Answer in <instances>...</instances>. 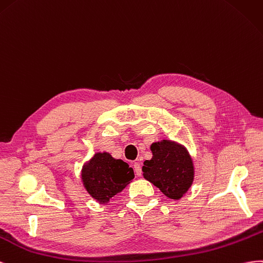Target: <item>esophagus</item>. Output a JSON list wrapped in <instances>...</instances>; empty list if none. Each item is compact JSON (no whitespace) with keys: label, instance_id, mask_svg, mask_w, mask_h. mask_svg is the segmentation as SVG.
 Masks as SVG:
<instances>
[{"label":"esophagus","instance_id":"1","mask_svg":"<svg viewBox=\"0 0 263 263\" xmlns=\"http://www.w3.org/2000/svg\"><path fill=\"white\" fill-rule=\"evenodd\" d=\"M133 168H134V173H136L137 176H141L142 175V168L140 163H134L133 164Z\"/></svg>","mask_w":263,"mask_h":263}]
</instances>
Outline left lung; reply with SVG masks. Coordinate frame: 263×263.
Listing matches in <instances>:
<instances>
[{"label":"left lung","mask_w":263,"mask_h":263,"mask_svg":"<svg viewBox=\"0 0 263 263\" xmlns=\"http://www.w3.org/2000/svg\"><path fill=\"white\" fill-rule=\"evenodd\" d=\"M152 160L143 163V176L172 199L181 198L194 179V166L189 152L174 142L164 140L151 146Z\"/></svg>","instance_id":"1"}]
</instances>
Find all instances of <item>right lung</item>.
<instances>
[{
    "instance_id": "1",
    "label": "right lung",
    "mask_w": 263,
    "mask_h": 263,
    "mask_svg": "<svg viewBox=\"0 0 263 263\" xmlns=\"http://www.w3.org/2000/svg\"><path fill=\"white\" fill-rule=\"evenodd\" d=\"M129 164L116 160L108 153L96 154L82 172L84 185L91 196L100 202H107L133 179Z\"/></svg>"
}]
</instances>
